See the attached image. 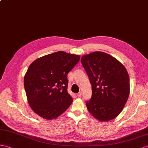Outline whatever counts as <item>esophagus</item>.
<instances>
[{
    "label": "esophagus",
    "mask_w": 148,
    "mask_h": 148,
    "mask_svg": "<svg viewBox=\"0 0 148 148\" xmlns=\"http://www.w3.org/2000/svg\"><path fill=\"white\" fill-rule=\"evenodd\" d=\"M82 95V92H79L77 94V97H81Z\"/></svg>",
    "instance_id": "esophagus-1"
}]
</instances>
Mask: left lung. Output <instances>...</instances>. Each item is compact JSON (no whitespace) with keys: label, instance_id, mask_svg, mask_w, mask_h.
Returning <instances> with one entry per match:
<instances>
[{"label":"left lung","instance_id":"8db88e82","mask_svg":"<svg viewBox=\"0 0 148 148\" xmlns=\"http://www.w3.org/2000/svg\"><path fill=\"white\" fill-rule=\"evenodd\" d=\"M81 60L92 85V97L86 103L88 111L101 121L115 118L130 95L126 69L116 58L103 52L84 55Z\"/></svg>","mask_w":148,"mask_h":148}]
</instances>
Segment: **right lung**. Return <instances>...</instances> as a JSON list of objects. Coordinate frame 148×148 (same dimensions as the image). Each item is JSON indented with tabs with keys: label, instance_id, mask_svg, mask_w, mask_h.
<instances>
[{
	"label": "right lung",
	"instance_id": "obj_1",
	"mask_svg": "<svg viewBox=\"0 0 148 148\" xmlns=\"http://www.w3.org/2000/svg\"><path fill=\"white\" fill-rule=\"evenodd\" d=\"M80 56L58 51L34 60L24 76L28 103L37 114L55 119L65 112L73 99L67 92V74Z\"/></svg>",
	"mask_w": 148,
	"mask_h": 148
}]
</instances>
